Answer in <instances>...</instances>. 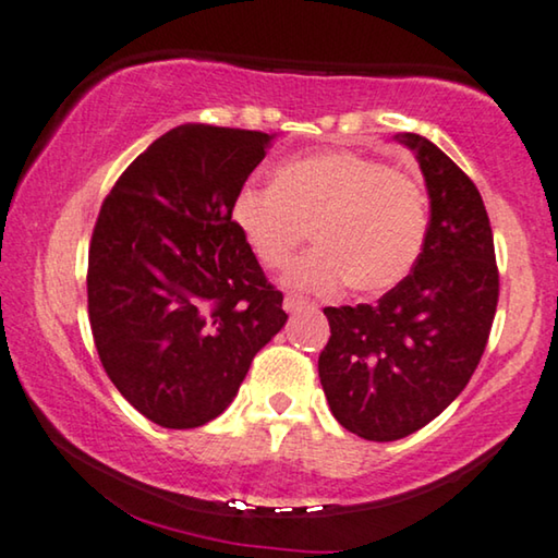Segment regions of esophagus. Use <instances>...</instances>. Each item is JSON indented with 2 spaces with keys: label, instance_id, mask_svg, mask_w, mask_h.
Returning a JSON list of instances; mask_svg holds the SVG:
<instances>
[{
  "label": "esophagus",
  "instance_id": "esophagus-1",
  "mask_svg": "<svg viewBox=\"0 0 558 558\" xmlns=\"http://www.w3.org/2000/svg\"><path fill=\"white\" fill-rule=\"evenodd\" d=\"M306 306H312L310 299H304V296H296V294H287V296H284V310H287L289 314H294V312H302V310H306Z\"/></svg>",
  "mask_w": 558,
  "mask_h": 558
}]
</instances>
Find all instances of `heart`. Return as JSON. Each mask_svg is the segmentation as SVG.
Returning <instances> with one entry per match:
<instances>
[{"instance_id": "1", "label": "heart", "mask_w": 558, "mask_h": 558, "mask_svg": "<svg viewBox=\"0 0 558 558\" xmlns=\"http://www.w3.org/2000/svg\"><path fill=\"white\" fill-rule=\"evenodd\" d=\"M231 223L266 269H284L312 236L287 284L304 292L383 294L413 271L427 236L425 193L413 175L354 150H322L274 171V185L246 183Z\"/></svg>"}]
</instances>
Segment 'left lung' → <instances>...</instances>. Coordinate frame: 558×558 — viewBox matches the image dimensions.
<instances>
[{
  "label": "left lung",
  "mask_w": 558,
  "mask_h": 558,
  "mask_svg": "<svg viewBox=\"0 0 558 558\" xmlns=\"http://www.w3.org/2000/svg\"><path fill=\"white\" fill-rule=\"evenodd\" d=\"M415 153L430 221L413 271L377 304L327 306L319 379L337 423L390 442L425 427L478 367L498 304L494 231L475 183L417 133Z\"/></svg>",
  "instance_id": "1"
}]
</instances>
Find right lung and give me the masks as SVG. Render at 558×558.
Masks as SVG:
<instances>
[{
  "mask_svg": "<svg viewBox=\"0 0 558 558\" xmlns=\"http://www.w3.org/2000/svg\"><path fill=\"white\" fill-rule=\"evenodd\" d=\"M274 135L179 125L125 168L95 223L87 314L105 373L160 427H198L236 398L287 325L231 223V201Z\"/></svg>",
  "mask_w": 558,
  "mask_h": 558,
  "instance_id": "obj_1",
  "label": "right lung"
}]
</instances>
